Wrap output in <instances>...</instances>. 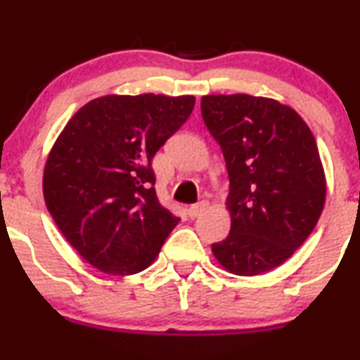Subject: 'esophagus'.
I'll list each match as a JSON object with an SVG mask.
<instances>
[{"mask_svg": "<svg viewBox=\"0 0 360 360\" xmlns=\"http://www.w3.org/2000/svg\"><path fill=\"white\" fill-rule=\"evenodd\" d=\"M207 207H209V203L207 202H200V203H197V205H191L190 209H188V216H190L191 219H195V217L202 216V214L205 212Z\"/></svg>", "mask_w": 360, "mask_h": 360, "instance_id": "obj_1", "label": "esophagus"}]
</instances>
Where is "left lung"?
Wrapping results in <instances>:
<instances>
[{
	"mask_svg": "<svg viewBox=\"0 0 360 360\" xmlns=\"http://www.w3.org/2000/svg\"><path fill=\"white\" fill-rule=\"evenodd\" d=\"M202 116L230 177L228 237L212 244L235 275L281 266L314 231L326 203V174L310 127L291 106L248 94L203 96Z\"/></svg>",
	"mask_w": 360,
	"mask_h": 360,
	"instance_id": "1",
	"label": "left lung"
}]
</instances>
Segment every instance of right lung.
<instances>
[{
  "mask_svg": "<svg viewBox=\"0 0 360 360\" xmlns=\"http://www.w3.org/2000/svg\"><path fill=\"white\" fill-rule=\"evenodd\" d=\"M193 96L97 97L57 137L43 172L49 212L97 270L132 275L157 259L179 217L158 202L153 157L179 130Z\"/></svg>",
  "mask_w": 360,
  "mask_h": 360,
  "instance_id": "obj_1",
  "label": "right lung"
}]
</instances>
